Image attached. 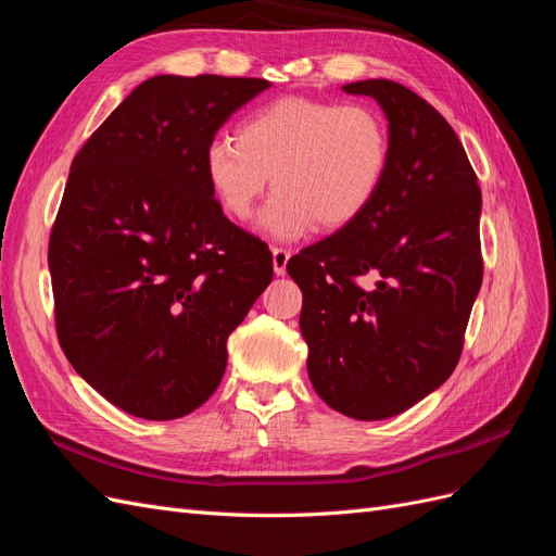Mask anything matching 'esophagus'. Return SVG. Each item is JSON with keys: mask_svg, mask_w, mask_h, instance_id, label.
Listing matches in <instances>:
<instances>
[{"mask_svg": "<svg viewBox=\"0 0 556 556\" xmlns=\"http://www.w3.org/2000/svg\"><path fill=\"white\" fill-rule=\"evenodd\" d=\"M271 255H274V274H276V276H285V274H288L290 250H285V248H274V250H271Z\"/></svg>", "mask_w": 556, "mask_h": 556, "instance_id": "34e87169", "label": "esophagus"}]
</instances>
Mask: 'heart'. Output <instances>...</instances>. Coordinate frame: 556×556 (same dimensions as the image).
<instances>
[{"label": "heart", "instance_id": "heart-1", "mask_svg": "<svg viewBox=\"0 0 556 556\" xmlns=\"http://www.w3.org/2000/svg\"><path fill=\"white\" fill-rule=\"evenodd\" d=\"M390 162V129L376 109L282 97L250 113L237 139H215L204 166L217 204L237 223L255 215L274 176L278 192L262 229L294 241L317 225H355L376 204Z\"/></svg>", "mask_w": 556, "mask_h": 556}]
</instances>
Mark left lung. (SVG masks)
<instances>
[{
  "instance_id": "left-lung-1",
  "label": "left lung",
  "mask_w": 556,
  "mask_h": 556,
  "mask_svg": "<svg viewBox=\"0 0 556 556\" xmlns=\"http://www.w3.org/2000/svg\"><path fill=\"white\" fill-rule=\"evenodd\" d=\"M343 92L382 109L390 172L368 213L301 250L288 274L304 294L313 390L329 408L374 422L439 390L459 362L482 285V194L457 134L422 97L384 78ZM366 273L379 276L371 293L354 282Z\"/></svg>"
}]
</instances>
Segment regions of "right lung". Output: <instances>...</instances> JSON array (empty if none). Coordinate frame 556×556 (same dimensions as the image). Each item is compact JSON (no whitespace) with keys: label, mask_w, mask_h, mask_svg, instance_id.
Returning a JSON list of instances; mask_svg holds the SVG:
<instances>
[{"label":"right lung","mask_w":556,"mask_h":556,"mask_svg":"<svg viewBox=\"0 0 556 556\" xmlns=\"http://www.w3.org/2000/svg\"><path fill=\"white\" fill-rule=\"evenodd\" d=\"M264 78L153 76L72 162L48 243L58 339L121 410L176 419L220 384L227 339L274 278L268 248L229 223L206 150Z\"/></svg>","instance_id":"add662e5"}]
</instances>
